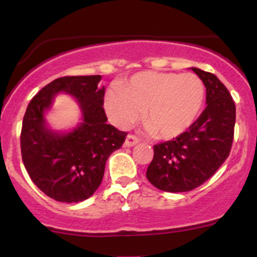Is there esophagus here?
<instances>
[{"mask_svg": "<svg viewBox=\"0 0 257 257\" xmlns=\"http://www.w3.org/2000/svg\"><path fill=\"white\" fill-rule=\"evenodd\" d=\"M139 143V139L137 138L136 136H133V134H128L125 138V143H124V145L125 147H134V145H137Z\"/></svg>", "mask_w": 257, "mask_h": 257, "instance_id": "34e87169", "label": "esophagus"}]
</instances>
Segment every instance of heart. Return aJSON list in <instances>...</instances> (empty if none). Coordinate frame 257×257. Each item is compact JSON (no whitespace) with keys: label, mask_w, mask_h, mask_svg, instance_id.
Segmentation results:
<instances>
[{"label":"heart","mask_w":257,"mask_h":257,"mask_svg":"<svg viewBox=\"0 0 257 257\" xmlns=\"http://www.w3.org/2000/svg\"><path fill=\"white\" fill-rule=\"evenodd\" d=\"M205 87L194 73L141 72L113 87L104 98L108 118L126 129L144 112L143 121L159 139L180 136L195 121L203 107Z\"/></svg>","instance_id":"obj_1"}]
</instances>
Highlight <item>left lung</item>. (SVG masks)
Segmentation results:
<instances>
[{"label": "left lung", "instance_id": "1", "mask_svg": "<svg viewBox=\"0 0 257 257\" xmlns=\"http://www.w3.org/2000/svg\"><path fill=\"white\" fill-rule=\"evenodd\" d=\"M206 87V108L190 128L173 141L154 145L147 178L168 193L190 191L205 183L229 157L236 108L215 74L191 68Z\"/></svg>", "mask_w": 257, "mask_h": 257}]
</instances>
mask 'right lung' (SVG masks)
I'll use <instances>...</instances> for the list:
<instances>
[{
	"label": "right lung",
	"instance_id": "right-lung-1",
	"mask_svg": "<svg viewBox=\"0 0 257 257\" xmlns=\"http://www.w3.org/2000/svg\"><path fill=\"white\" fill-rule=\"evenodd\" d=\"M100 76H67L52 80L28 104L21 131V154L33 183L49 198L78 203L99 188L108 157L119 149L126 133L107 124ZM59 91L79 102L83 121L69 134L45 126L44 110Z\"/></svg>",
	"mask_w": 257,
	"mask_h": 257
}]
</instances>
